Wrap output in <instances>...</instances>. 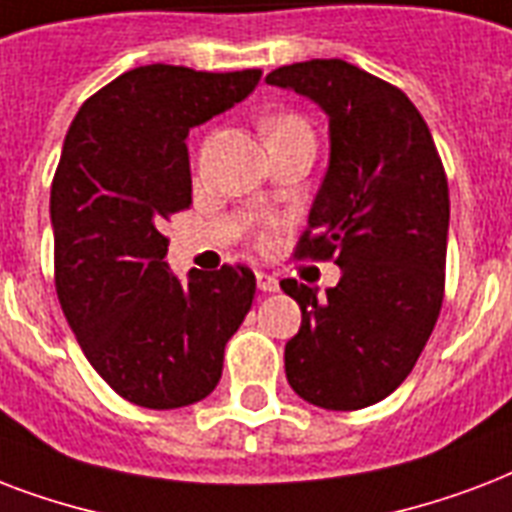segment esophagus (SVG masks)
<instances>
[{
    "label": "esophagus",
    "instance_id": "34e87169",
    "mask_svg": "<svg viewBox=\"0 0 512 512\" xmlns=\"http://www.w3.org/2000/svg\"><path fill=\"white\" fill-rule=\"evenodd\" d=\"M256 283H259V291H264V293H275L277 288H280L277 277L267 275V272H256Z\"/></svg>",
    "mask_w": 512,
    "mask_h": 512
}]
</instances>
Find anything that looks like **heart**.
Listing matches in <instances>:
<instances>
[{"mask_svg": "<svg viewBox=\"0 0 512 512\" xmlns=\"http://www.w3.org/2000/svg\"><path fill=\"white\" fill-rule=\"evenodd\" d=\"M288 128H307L304 125V120H299V117H293V114H280V117H269V120H264V125H261V130L269 136H275V133H280V130H288Z\"/></svg>", "mask_w": 512, "mask_h": 512, "instance_id": "1", "label": "heart"}]
</instances>
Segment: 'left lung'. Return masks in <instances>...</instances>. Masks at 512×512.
Wrapping results in <instances>:
<instances>
[{
	"label": "left lung",
	"instance_id": "8db88e82",
	"mask_svg": "<svg viewBox=\"0 0 512 512\" xmlns=\"http://www.w3.org/2000/svg\"><path fill=\"white\" fill-rule=\"evenodd\" d=\"M328 114L331 160L296 259H334L336 288L293 277L301 310L285 344V376L312 406L355 411L379 403L425 350L441 315L449 181L427 122L400 87L339 58L267 74Z\"/></svg>",
	"mask_w": 512,
	"mask_h": 512
}]
</instances>
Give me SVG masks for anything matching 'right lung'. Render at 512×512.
Listing matches in <instances>:
<instances>
[{"instance_id": "1", "label": "right lung", "mask_w": 512, "mask_h": 512, "mask_svg": "<svg viewBox=\"0 0 512 512\" xmlns=\"http://www.w3.org/2000/svg\"><path fill=\"white\" fill-rule=\"evenodd\" d=\"M261 69L138 66L79 106L50 189L55 291L98 376L130 403L181 408L219 384L256 275L165 264L162 221L192 205L186 136L240 104Z\"/></svg>"}]
</instances>
